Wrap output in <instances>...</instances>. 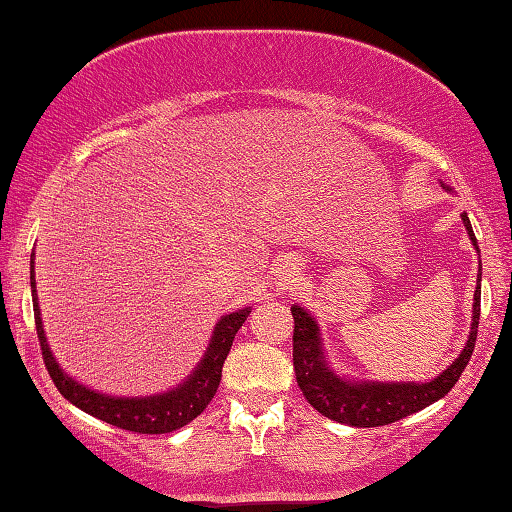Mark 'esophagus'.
<instances>
[{"label": "esophagus", "mask_w": 512, "mask_h": 512, "mask_svg": "<svg viewBox=\"0 0 512 512\" xmlns=\"http://www.w3.org/2000/svg\"><path fill=\"white\" fill-rule=\"evenodd\" d=\"M284 277H289V280H298V275H300V271H298V266H289L287 271L282 273Z\"/></svg>", "instance_id": "obj_1"}]
</instances>
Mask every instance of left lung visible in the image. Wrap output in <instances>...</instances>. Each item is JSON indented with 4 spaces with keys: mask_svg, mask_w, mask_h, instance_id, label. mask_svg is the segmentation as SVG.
<instances>
[{
    "mask_svg": "<svg viewBox=\"0 0 512 512\" xmlns=\"http://www.w3.org/2000/svg\"><path fill=\"white\" fill-rule=\"evenodd\" d=\"M445 189L452 192V187ZM463 225L470 237L472 246L479 253L472 223L467 212L461 214ZM293 323V368L302 395L325 418L350 424V427H384L406 415L427 409L429 404L443 400L452 391L454 384L470 361L479 332L481 316V262H479V282H476L474 302H472V327L467 334V343L461 354L440 372L438 377L429 381H372V379H350L343 377L329 366L327 350L323 343V334L316 318L305 307H291Z\"/></svg>",
    "mask_w": 512,
    "mask_h": 512,
    "instance_id": "8db88e82",
    "label": "left lung"
}]
</instances>
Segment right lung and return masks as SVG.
Returning a JSON list of instances; mask_svg holds the SVG:
<instances>
[{
  "instance_id": "right-lung-1",
  "label": "right lung",
  "mask_w": 512,
  "mask_h": 512,
  "mask_svg": "<svg viewBox=\"0 0 512 512\" xmlns=\"http://www.w3.org/2000/svg\"><path fill=\"white\" fill-rule=\"evenodd\" d=\"M33 259H36V253H31V296H33V316H36L42 359H45L49 377L54 379L56 388L65 400H69L74 406H79V409L88 415H94V418L112 424V427L135 431V433L176 431L205 411V406L210 404L212 397L216 395V388H219V381H221L223 361L228 357L239 327L246 323L250 307L230 311V314L219 318V323H216L212 332V339L205 348L203 359L198 361V366L192 370V375H187L176 388H169V391L155 393V395H142V397L106 395L81 384V381H76L74 377H69L67 372L58 366L54 352H51L47 343L45 325H42Z\"/></svg>"
}]
</instances>
